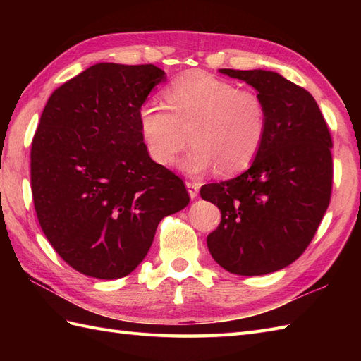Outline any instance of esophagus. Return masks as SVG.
I'll list each match as a JSON object with an SVG mask.
<instances>
[{
  "label": "esophagus",
  "instance_id": "esophagus-1",
  "mask_svg": "<svg viewBox=\"0 0 361 361\" xmlns=\"http://www.w3.org/2000/svg\"><path fill=\"white\" fill-rule=\"evenodd\" d=\"M186 188H188V192H189L190 198H195L198 195V190H200V185H198V183H194V181H188Z\"/></svg>",
  "mask_w": 361,
  "mask_h": 361
}]
</instances>
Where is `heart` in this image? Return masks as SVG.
I'll return each mask as SVG.
<instances>
[{
	"label": "heart",
	"instance_id": "heart-1",
	"mask_svg": "<svg viewBox=\"0 0 361 361\" xmlns=\"http://www.w3.org/2000/svg\"><path fill=\"white\" fill-rule=\"evenodd\" d=\"M163 96L167 109L145 102L137 114L144 147L157 164H173L189 140L194 147L181 163L189 173L217 167L220 175H235L257 158L268 111L256 90L237 88L204 71H188Z\"/></svg>",
	"mask_w": 361,
	"mask_h": 361
}]
</instances>
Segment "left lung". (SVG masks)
I'll return each instance as SVG.
<instances>
[{
	"mask_svg": "<svg viewBox=\"0 0 361 361\" xmlns=\"http://www.w3.org/2000/svg\"><path fill=\"white\" fill-rule=\"evenodd\" d=\"M220 73L257 90L267 105L268 127L248 171L200 189L203 200L221 212L206 243L229 273H273L302 255L329 208L332 136L313 96L278 73L228 68Z\"/></svg>",
	"mask_w": 361,
	"mask_h": 361,
	"instance_id": "left-lung-1",
	"label": "left lung"
}]
</instances>
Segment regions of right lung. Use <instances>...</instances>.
<instances>
[{
  "label": "right lung",
  "mask_w": 361,
  "mask_h": 361,
  "mask_svg": "<svg viewBox=\"0 0 361 361\" xmlns=\"http://www.w3.org/2000/svg\"><path fill=\"white\" fill-rule=\"evenodd\" d=\"M164 74L97 63L44 105L30 149L34 206L52 248L82 274H130L159 221L189 204L185 183L149 157L140 132L141 105Z\"/></svg>",
  "instance_id": "obj_1"
}]
</instances>
